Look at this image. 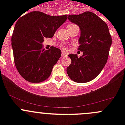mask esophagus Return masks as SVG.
Segmentation results:
<instances>
[{
	"instance_id": "34e87169",
	"label": "esophagus",
	"mask_w": 125,
	"mask_h": 125,
	"mask_svg": "<svg viewBox=\"0 0 125 125\" xmlns=\"http://www.w3.org/2000/svg\"><path fill=\"white\" fill-rule=\"evenodd\" d=\"M67 56V54H65V53H62V57H65V56Z\"/></svg>"
}]
</instances>
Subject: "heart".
<instances>
[{"instance_id": "obj_1", "label": "heart", "mask_w": 125, "mask_h": 125, "mask_svg": "<svg viewBox=\"0 0 125 125\" xmlns=\"http://www.w3.org/2000/svg\"><path fill=\"white\" fill-rule=\"evenodd\" d=\"M61 49H62L63 51H67V48H66V46H64V45H62V46H61Z\"/></svg>"}]
</instances>
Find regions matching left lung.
<instances>
[{
  "label": "left lung",
  "instance_id": "8db88e82",
  "mask_svg": "<svg viewBox=\"0 0 125 125\" xmlns=\"http://www.w3.org/2000/svg\"><path fill=\"white\" fill-rule=\"evenodd\" d=\"M68 19L80 28L78 49L83 54L79 57L76 54L68 56L71 64L67 68V73L74 82H89L99 75L106 63L111 36L105 22L91 12L69 15Z\"/></svg>",
  "mask_w": 125,
  "mask_h": 125
}]
</instances>
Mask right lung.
I'll return each mask as SVG.
<instances>
[{
	"mask_svg": "<svg viewBox=\"0 0 125 125\" xmlns=\"http://www.w3.org/2000/svg\"><path fill=\"white\" fill-rule=\"evenodd\" d=\"M67 16L34 11L19 19L12 36V46L15 67L24 79L37 83L50 76L61 52L54 46L45 50L42 43L44 37H53Z\"/></svg>",
	"mask_w": 125,
	"mask_h": 125,
	"instance_id": "add662e5",
	"label": "right lung"
}]
</instances>
